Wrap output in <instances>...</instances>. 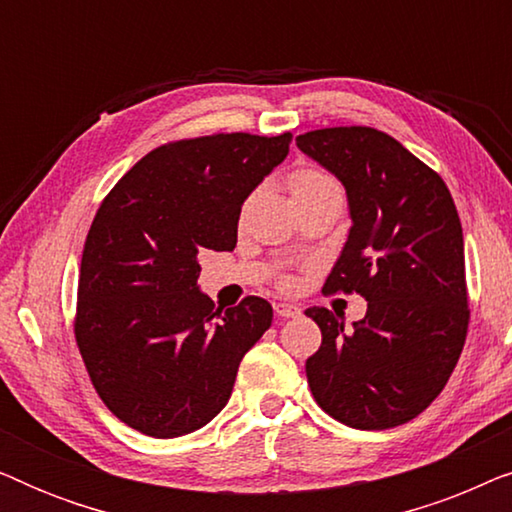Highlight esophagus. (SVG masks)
Masks as SVG:
<instances>
[{"mask_svg": "<svg viewBox=\"0 0 512 512\" xmlns=\"http://www.w3.org/2000/svg\"><path fill=\"white\" fill-rule=\"evenodd\" d=\"M275 314L282 319H289V317H298L300 314V307L291 305V303H275Z\"/></svg>", "mask_w": 512, "mask_h": 512, "instance_id": "1", "label": "esophagus"}]
</instances>
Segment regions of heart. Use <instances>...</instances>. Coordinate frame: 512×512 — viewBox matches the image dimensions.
Returning a JSON list of instances; mask_svg holds the SVG:
<instances>
[{
	"label": "heart",
	"mask_w": 512,
	"mask_h": 512,
	"mask_svg": "<svg viewBox=\"0 0 512 512\" xmlns=\"http://www.w3.org/2000/svg\"><path fill=\"white\" fill-rule=\"evenodd\" d=\"M333 184H335V179L331 177V174H328L326 170H321V167H314V165L296 167V170L289 174V191L293 195V200H298L307 193L319 191V188H326ZM279 286H282V289H291L293 279L282 277L279 279Z\"/></svg>",
	"instance_id": "b5f03b06"
}]
</instances>
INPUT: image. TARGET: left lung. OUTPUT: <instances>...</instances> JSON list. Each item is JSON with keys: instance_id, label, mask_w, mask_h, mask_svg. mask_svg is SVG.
Wrapping results in <instances>:
<instances>
[{"instance_id": "obj_1", "label": "left lung", "mask_w": 512, "mask_h": 512, "mask_svg": "<svg viewBox=\"0 0 512 512\" xmlns=\"http://www.w3.org/2000/svg\"><path fill=\"white\" fill-rule=\"evenodd\" d=\"M298 149L347 188L352 228L324 293H359L368 312L345 331L312 307L321 345L305 361L319 408L363 431L394 429L436 401L464 349V235L436 170L368 125L321 128Z\"/></svg>"}]
</instances>
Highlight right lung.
Here are the masks:
<instances>
[{
    "label": "right lung",
    "instance_id": "add662e5",
    "mask_svg": "<svg viewBox=\"0 0 512 512\" xmlns=\"http://www.w3.org/2000/svg\"><path fill=\"white\" fill-rule=\"evenodd\" d=\"M289 144L291 132L177 139L102 200L83 244L74 338L97 396L130 429L177 438L212 422L270 328L268 300L223 310L198 291L200 256L235 249L242 202Z\"/></svg>",
    "mask_w": 512,
    "mask_h": 512
}]
</instances>
